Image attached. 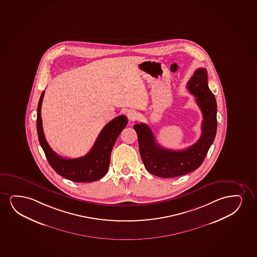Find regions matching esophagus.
I'll return each instance as SVG.
<instances>
[{
  "label": "esophagus",
  "mask_w": 257,
  "mask_h": 257,
  "mask_svg": "<svg viewBox=\"0 0 257 257\" xmlns=\"http://www.w3.org/2000/svg\"><path fill=\"white\" fill-rule=\"evenodd\" d=\"M138 117H139V115H138L136 110H129L127 111V117H128V119L130 120L131 122H134L135 120H137Z\"/></svg>",
  "instance_id": "34e87169"
}]
</instances>
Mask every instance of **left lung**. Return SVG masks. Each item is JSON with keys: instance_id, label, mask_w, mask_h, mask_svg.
<instances>
[{"instance_id": "obj_1", "label": "left lung", "mask_w": 257, "mask_h": 257, "mask_svg": "<svg viewBox=\"0 0 257 257\" xmlns=\"http://www.w3.org/2000/svg\"><path fill=\"white\" fill-rule=\"evenodd\" d=\"M187 88L196 97L197 104L203 116L201 136L192 147L184 150H168L157 143L147 124L140 123L134 125L141 159L147 170L155 176L174 178L196 170L205 160L216 135V100L208 88L207 70L200 68L195 70Z\"/></svg>"}]
</instances>
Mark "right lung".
<instances>
[{"mask_svg": "<svg viewBox=\"0 0 257 257\" xmlns=\"http://www.w3.org/2000/svg\"><path fill=\"white\" fill-rule=\"evenodd\" d=\"M44 96L43 91L37 106V129L41 147L50 167L57 174L75 182H92L100 180L108 171L112 147L120 133L127 124V117L121 115L107 123L86 155L77 159H65L57 155L45 140L41 117Z\"/></svg>", "mask_w": 257, "mask_h": 257, "instance_id": "add662e5", "label": "right lung"}]
</instances>
